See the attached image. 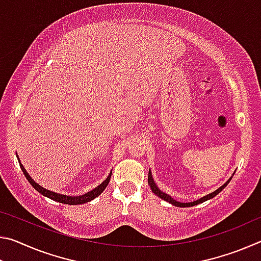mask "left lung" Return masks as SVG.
<instances>
[{"label":"left lung","instance_id":"1","mask_svg":"<svg viewBox=\"0 0 261 261\" xmlns=\"http://www.w3.org/2000/svg\"><path fill=\"white\" fill-rule=\"evenodd\" d=\"M231 178H232V177L229 178V179L227 180V182L222 185V187H220L218 190H215L214 192H212V193H210V194H207V196H204L202 198H200V199H198V200H196V201H192V202H179V201H177V200L173 199V198H171L170 196H168V194L163 193V192L161 191V190L156 187L155 182H154V179H153V177H152V173H151V170L148 171V185H149V188L152 189L153 193H154V194H156L158 197H160L161 199L166 200V201H168V202H170L171 205L177 206V207H191V206H196V205H198V204H201V202H204V201H206V200L212 199V198L215 197L216 194L220 193L221 191H222V190H223L224 188L227 187L228 183L230 182V180H231Z\"/></svg>","mask_w":261,"mask_h":261}]
</instances>
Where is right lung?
<instances>
[{"label": "right lung", "instance_id": "1", "mask_svg": "<svg viewBox=\"0 0 261 261\" xmlns=\"http://www.w3.org/2000/svg\"><path fill=\"white\" fill-rule=\"evenodd\" d=\"M18 158V156H17ZM18 161H19V165H20V168L21 170H23V173L25 175L26 179L29 180L30 184L32 185V187L37 190V191L39 193H41L42 196H45L47 198H49V199H53L55 201H59V202H62V204H68V205H81V204H85V202H88L91 200H93L94 198H96L98 196H100L101 193L103 192V190L107 188V185L109 183L110 180V177H112V174L108 175V177L106 178L102 183H101L100 185H98L95 189L92 190V191L87 192L85 194H83V196H77V197H71V196H64V194H60V193H56V192H53V191H49V190H46L45 188H42L39 185L38 183H35L34 180L32 179V177L28 174V171H26V169L24 168V166L21 165L20 163V160L18 158Z\"/></svg>", "mask_w": 261, "mask_h": 261}]
</instances>
